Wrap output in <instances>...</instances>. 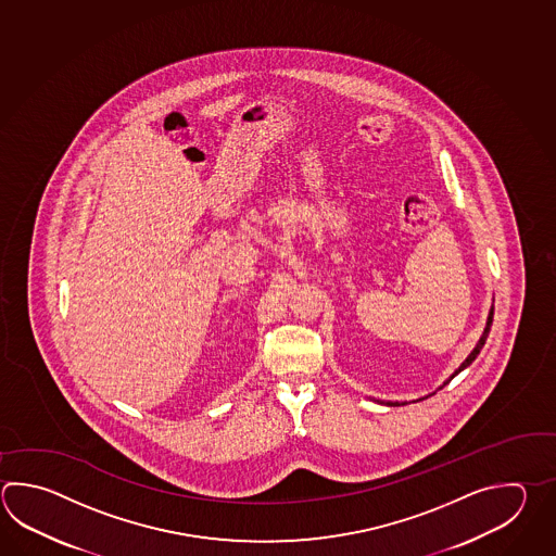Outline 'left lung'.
<instances>
[{"instance_id": "1", "label": "left lung", "mask_w": 556, "mask_h": 556, "mask_svg": "<svg viewBox=\"0 0 556 556\" xmlns=\"http://www.w3.org/2000/svg\"><path fill=\"white\" fill-rule=\"evenodd\" d=\"M491 323H493V306L489 308L488 323H485V329H483V334H481V337H479V340H477L476 349L469 352V356L465 358L464 363H462V366H459V368L455 370L454 375L450 376V378H447V380H445V382H443V384L440 386L438 390H442L443 386L450 384V382L454 380L455 376L459 375L462 370H465V368H467L469 364L476 361L477 354L481 352V349H483V344H485V340H488L489 330H491ZM430 396H433V394H428V396L419 397V400H426V397ZM376 402H380V404H386V406H406V404H408V402H402V404H400V402H384V400H376Z\"/></svg>"}]
</instances>
